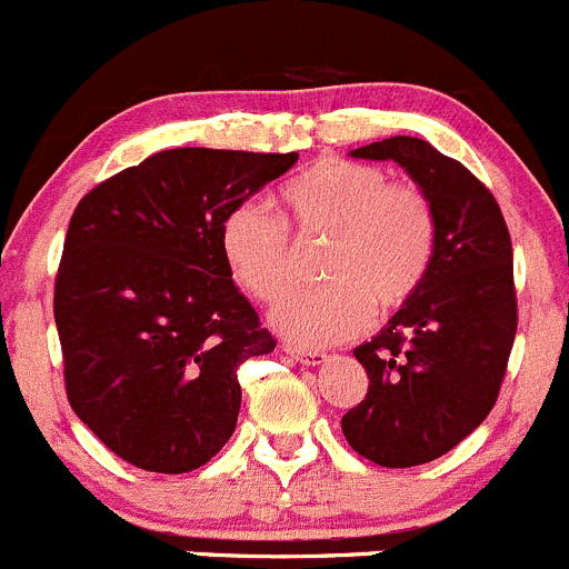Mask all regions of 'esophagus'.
I'll return each instance as SVG.
<instances>
[{
  "label": "esophagus",
  "mask_w": 569,
  "mask_h": 569,
  "mask_svg": "<svg viewBox=\"0 0 569 569\" xmlns=\"http://www.w3.org/2000/svg\"><path fill=\"white\" fill-rule=\"evenodd\" d=\"M284 351L290 353L292 359H296V362H301V365H320V362H326V353L323 351H307V348H298V346H284Z\"/></svg>",
  "instance_id": "1"
}]
</instances>
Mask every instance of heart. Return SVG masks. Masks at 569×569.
I'll list each match as a JSON object with an SVG mask.
<instances>
[{
    "instance_id": "heart-1",
    "label": "heart",
    "mask_w": 569,
    "mask_h": 569,
    "mask_svg": "<svg viewBox=\"0 0 569 569\" xmlns=\"http://www.w3.org/2000/svg\"><path fill=\"white\" fill-rule=\"evenodd\" d=\"M282 217L260 201H240L218 229L223 262L254 301L273 303L296 282V249L329 240L320 277L326 287L287 296L273 326L307 348L362 335L379 312L407 307L435 266L437 212L415 182L365 162L323 157L279 190Z\"/></svg>"
}]
</instances>
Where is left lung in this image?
I'll list each match as a JSON object with an SVG mask.
<instances>
[{
  "instance_id": "obj_1",
  "label": "left lung",
  "mask_w": 569,
  "mask_h": 569,
  "mask_svg": "<svg viewBox=\"0 0 569 569\" xmlns=\"http://www.w3.org/2000/svg\"><path fill=\"white\" fill-rule=\"evenodd\" d=\"M351 157L407 168L437 212L435 266L418 296L353 348L370 385L342 418L359 457L415 468L457 448L498 401L517 335L511 238L487 184L426 140L396 134Z\"/></svg>"
}]
</instances>
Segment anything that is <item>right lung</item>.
<instances>
[{"instance_id":"right-lung-1","label":"right lung","mask_w":569,"mask_h":569,"mask_svg":"<svg viewBox=\"0 0 569 569\" xmlns=\"http://www.w3.org/2000/svg\"><path fill=\"white\" fill-rule=\"evenodd\" d=\"M296 160L157 151L77 204L54 277L66 396L123 462L190 473L232 437L238 368L277 340L234 287L218 229Z\"/></svg>"}]
</instances>
